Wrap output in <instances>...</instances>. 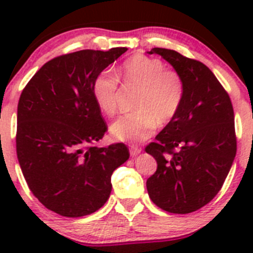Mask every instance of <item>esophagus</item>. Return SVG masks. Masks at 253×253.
I'll return each mask as SVG.
<instances>
[{
    "mask_svg": "<svg viewBox=\"0 0 253 253\" xmlns=\"http://www.w3.org/2000/svg\"><path fill=\"white\" fill-rule=\"evenodd\" d=\"M140 152H142V149H140L139 147H137V146H131L130 147V156H131V157H135V156H138Z\"/></svg>",
    "mask_w": 253,
    "mask_h": 253,
    "instance_id": "obj_1",
    "label": "esophagus"
}]
</instances>
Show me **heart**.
<instances>
[{
	"label": "heart",
	"mask_w": 253,
	"mask_h": 253,
	"mask_svg": "<svg viewBox=\"0 0 253 253\" xmlns=\"http://www.w3.org/2000/svg\"><path fill=\"white\" fill-rule=\"evenodd\" d=\"M125 86L139 88L134 109L111 124L110 133L122 142L137 143L151 137L157 124L173 119L184 100V81L177 72L166 69L160 59L138 54L119 71ZM93 97L100 110L111 116L118 110L119 78L111 69L102 71L93 82Z\"/></svg>",
	"instance_id": "obj_1"
}]
</instances>
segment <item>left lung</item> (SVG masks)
Returning a JSON list of instances; mask_svg holds the SVG:
<instances>
[{"instance_id": "left-lung-1", "label": "left lung", "mask_w": 253, "mask_h": 253, "mask_svg": "<svg viewBox=\"0 0 253 253\" xmlns=\"http://www.w3.org/2000/svg\"><path fill=\"white\" fill-rule=\"evenodd\" d=\"M149 54L167 60L184 81L182 105L146 152L157 161L147 180L152 202L173 214H187L211 202L224 184L237 152L231 99L205 64L171 49Z\"/></svg>"}]
</instances>
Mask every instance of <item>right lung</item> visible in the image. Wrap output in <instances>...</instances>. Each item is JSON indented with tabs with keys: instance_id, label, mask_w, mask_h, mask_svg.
<instances>
[{
	"instance_id": "obj_1",
	"label": "right lung",
	"mask_w": 253,
	"mask_h": 253,
	"mask_svg": "<svg viewBox=\"0 0 253 253\" xmlns=\"http://www.w3.org/2000/svg\"><path fill=\"white\" fill-rule=\"evenodd\" d=\"M126 50L86 49L54 58L20 96L16 152L22 175L35 198L62 216L99 210L110 196L113 172L129 158L124 143L93 146L107 130L93 82Z\"/></svg>"
}]
</instances>
